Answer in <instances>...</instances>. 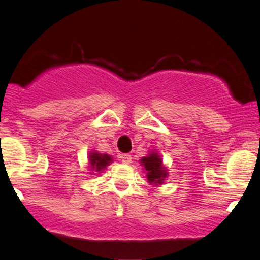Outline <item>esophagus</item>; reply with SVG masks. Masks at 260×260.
<instances>
[{
    "instance_id": "esophagus-1",
    "label": "esophagus",
    "mask_w": 260,
    "mask_h": 260,
    "mask_svg": "<svg viewBox=\"0 0 260 260\" xmlns=\"http://www.w3.org/2000/svg\"><path fill=\"white\" fill-rule=\"evenodd\" d=\"M121 161L123 164H126V165H128V164L132 162V156H131V155H128V154H123L121 156Z\"/></svg>"
}]
</instances>
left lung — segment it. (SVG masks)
Returning <instances> with one entry per match:
<instances>
[{"instance_id": "8db88e82", "label": "left lung", "mask_w": 260, "mask_h": 260, "mask_svg": "<svg viewBox=\"0 0 260 260\" xmlns=\"http://www.w3.org/2000/svg\"><path fill=\"white\" fill-rule=\"evenodd\" d=\"M140 164L147 171V178L150 184L159 186V184H162L165 178L168 177V170L162 165V160L156 151H150L148 156L142 157Z\"/></svg>"}]
</instances>
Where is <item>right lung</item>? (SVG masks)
<instances>
[{"instance_id": "obj_1", "label": "right lung", "mask_w": 260, "mask_h": 260, "mask_svg": "<svg viewBox=\"0 0 260 260\" xmlns=\"http://www.w3.org/2000/svg\"><path fill=\"white\" fill-rule=\"evenodd\" d=\"M112 162V156L107 154H100L98 151L92 150L89 153V165H90V170L95 172H101L106 169Z\"/></svg>"}]
</instances>
